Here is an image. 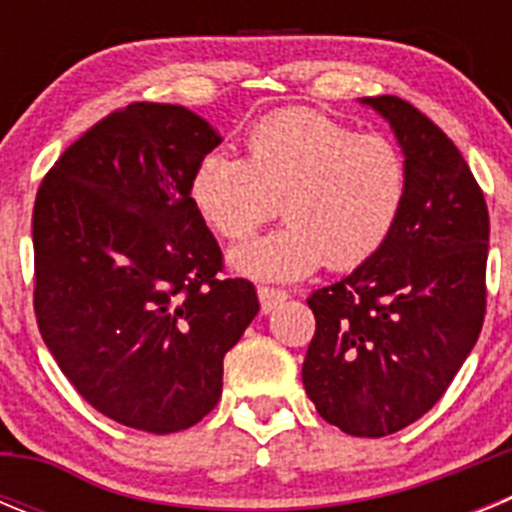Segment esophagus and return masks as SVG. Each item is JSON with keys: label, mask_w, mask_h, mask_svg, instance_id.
<instances>
[{"label": "esophagus", "mask_w": 512, "mask_h": 512, "mask_svg": "<svg viewBox=\"0 0 512 512\" xmlns=\"http://www.w3.org/2000/svg\"><path fill=\"white\" fill-rule=\"evenodd\" d=\"M287 292L284 289H274V287H259V300H261V310L269 315L271 310L277 305H282L284 300H287Z\"/></svg>", "instance_id": "obj_1"}]
</instances>
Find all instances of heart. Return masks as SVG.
Masks as SVG:
<instances>
[{"label": "heart", "mask_w": 512, "mask_h": 512, "mask_svg": "<svg viewBox=\"0 0 512 512\" xmlns=\"http://www.w3.org/2000/svg\"><path fill=\"white\" fill-rule=\"evenodd\" d=\"M194 210L238 241L277 212L287 223L230 251L251 279L292 282L323 261L354 269L390 241L408 197L405 156L379 133L320 112L284 110L248 130L246 158L207 153L189 179Z\"/></svg>", "instance_id": "b5f03b06"}]
</instances>
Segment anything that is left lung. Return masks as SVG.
<instances>
[{"mask_svg":"<svg viewBox=\"0 0 512 512\" xmlns=\"http://www.w3.org/2000/svg\"><path fill=\"white\" fill-rule=\"evenodd\" d=\"M390 122L408 197L372 259L307 297L315 336L302 384L320 418L382 438L449 390L485 323L490 215L449 135L400 97H364Z\"/></svg>","mask_w":512,"mask_h":512,"instance_id":"left-lung-1","label":"left lung"}]
</instances>
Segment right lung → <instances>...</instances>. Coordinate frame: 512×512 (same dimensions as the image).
Segmentation results:
<instances>
[{"mask_svg":"<svg viewBox=\"0 0 512 512\" xmlns=\"http://www.w3.org/2000/svg\"><path fill=\"white\" fill-rule=\"evenodd\" d=\"M220 135L179 104L135 102L58 158L35 197V318L84 400L148 433L200 423L256 312L194 210L189 179Z\"/></svg>","mask_w":512,"mask_h":512,"instance_id":"1","label":"right lung"}]
</instances>
